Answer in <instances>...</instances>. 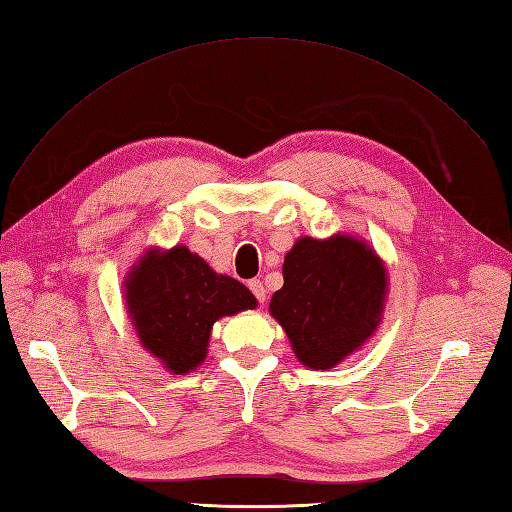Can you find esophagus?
Segmentation results:
<instances>
[{"mask_svg":"<svg viewBox=\"0 0 512 512\" xmlns=\"http://www.w3.org/2000/svg\"><path fill=\"white\" fill-rule=\"evenodd\" d=\"M247 286H249V291H252V293H254V297L258 299V302H260V304H263V302H265V299H267V291H265V286H263V282H260V280H249V282H247Z\"/></svg>","mask_w":512,"mask_h":512,"instance_id":"1","label":"esophagus"}]
</instances>
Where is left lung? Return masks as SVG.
I'll list each match as a JSON object with an SVG mask.
<instances>
[{
	"instance_id": "obj_1",
	"label": "left lung",
	"mask_w": 512,
	"mask_h": 512,
	"mask_svg": "<svg viewBox=\"0 0 512 512\" xmlns=\"http://www.w3.org/2000/svg\"><path fill=\"white\" fill-rule=\"evenodd\" d=\"M282 276L269 313L306 367H334L378 328L386 271L376 252L358 239L304 236L284 256Z\"/></svg>"
}]
</instances>
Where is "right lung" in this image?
I'll list each match as a JSON object with an SVG mask.
<instances>
[{
	"label": "right lung",
	"instance_id": "1",
	"mask_svg": "<svg viewBox=\"0 0 512 512\" xmlns=\"http://www.w3.org/2000/svg\"><path fill=\"white\" fill-rule=\"evenodd\" d=\"M126 299L143 347L171 373L202 365L219 317L256 306L247 286L219 276L184 245L145 254L126 282Z\"/></svg>",
	"mask_w": 512,
	"mask_h": 512
}]
</instances>
